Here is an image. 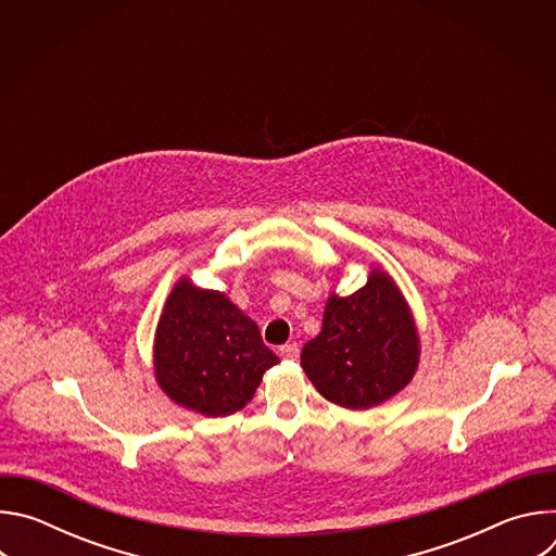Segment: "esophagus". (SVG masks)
Wrapping results in <instances>:
<instances>
[{
  "label": "esophagus",
  "mask_w": 556,
  "mask_h": 556,
  "mask_svg": "<svg viewBox=\"0 0 556 556\" xmlns=\"http://www.w3.org/2000/svg\"><path fill=\"white\" fill-rule=\"evenodd\" d=\"M279 354L288 361H296L299 358V345L296 343H286L279 348Z\"/></svg>",
  "instance_id": "1"
}]
</instances>
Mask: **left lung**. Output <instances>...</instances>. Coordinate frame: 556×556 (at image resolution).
<instances>
[{"label":"left lung","mask_w":556,"mask_h":556,"mask_svg":"<svg viewBox=\"0 0 556 556\" xmlns=\"http://www.w3.org/2000/svg\"><path fill=\"white\" fill-rule=\"evenodd\" d=\"M420 341L399 286L374 270L350 296L332 294L324 328L303 345L301 365L324 399L345 409H371L416 374Z\"/></svg>","instance_id":"8db88e82"}]
</instances>
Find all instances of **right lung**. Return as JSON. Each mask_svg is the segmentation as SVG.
Masks as SVG:
<instances>
[{
    "instance_id": "1",
    "label": "right lung",
    "mask_w": 556,
    "mask_h": 556,
    "mask_svg": "<svg viewBox=\"0 0 556 556\" xmlns=\"http://www.w3.org/2000/svg\"><path fill=\"white\" fill-rule=\"evenodd\" d=\"M277 363L260 328L222 292L189 279L172 290L155 330L153 369L174 403L213 418L235 414Z\"/></svg>"
}]
</instances>
